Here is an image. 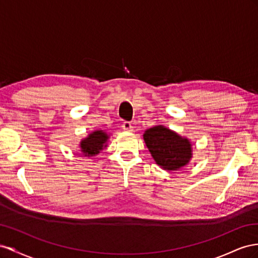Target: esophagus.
Instances as JSON below:
<instances>
[{"instance_id": "34e87169", "label": "esophagus", "mask_w": 258, "mask_h": 258, "mask_svg": "<svg viewBox=\"0 0 258 258\" xmlns=\"http://www.w3.org/2000/svg\"><path fill=\"white\" fill-rule=\"evenodd\" d=\"M122 128L125 131V132H132L133 131V125H132V123H130V122H124L123 124H122Z\"/></svg>"}]
</instances>
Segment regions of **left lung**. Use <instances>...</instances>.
Returning <instances> with one entry per match:
<instances>
[{
  "label": "left lung",
  "mask_w": 258,
  "mask_h": 258,
  "mask_svg": "<svg viewBox=\"0 0 258 258\" xmlns=\"http://www.w3.org/2000/svg\"><path fill=\"white\" fill-rule=\"evenodd\" d=\"M144 141L153 160L163 170L178 171L192 158L191 143L163 125L147 130Z\"/></svg>",
  "instance_id": "1"
}]
</instances>
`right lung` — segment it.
Returning <instances> with one entry per match:
<instances>
[{
    "label": "right lung",
    "mask_w": 258,
    "mask_h": 258,
    "mask_svg": "<svg viewBox=\"0 0 258 258\" xmlns=\"http://www.w3.org/2000/svg\"><path fill=\"white\" fill-rule=\"evenodd\" d=\"M108 139L109 135L105 131H94L91 134H88L86 138L81 141V152H82L85 157L96 156V154H98L101 150H104L105 147H107Z\"/></svg>",
    "instance_id": "1"
}]
</instances>
